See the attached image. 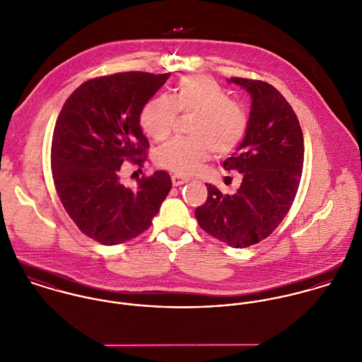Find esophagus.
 <instances>
[{
  "mask_svg": "<svg viewBox=\"0 0 362 362\" xmlns=\"http://www.w3.org/2000/svg\"><path fill=\"white\" fill-rule=\"evenodd\" d=\"M171 182H173L174 187H180V185L187 184L188 180H187V178H182V177H180V175H173V177H171Z\"/></svg>",
  "mask_w": 362,
  "mask_h": 362,
  "instance_id": "1",
  "label": "esophagus"
}]
</instances>
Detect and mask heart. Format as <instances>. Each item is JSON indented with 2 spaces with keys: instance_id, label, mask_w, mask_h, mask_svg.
I'll use <instances>...</instances> for the list:
<instances>
[{
  "instance_id": "1",
  "label": "heart",
  "mask_w": 362,
  "mask_h": 362,
  "mask_svg": "<svg viewBox=\"0 0 362 362\" xmlns=\"http://www.w3.org/2000/svg\"><path fill=\"white\" fill-rule=\"evenodd\" d=\"M178 111L197 114L191 125L192 138H177L156 152V164L177 175H191L211 156L235 151L248 131V112L207 76H189L178 82L174 96L157 95L144 105L141 127L155 141L173 132Z\"/></svg>"
}]
</instances>
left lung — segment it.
Returning <instances> with one entry per match:
<instances>
[{"mask_svg":"<svg viewBox=\"0 0 362 362\" xmlns=\"http://www.w3.org/2000/svg\"><path fill=\"white\" fill-rule=\"evenodd\" d=\"M251 96L248 131L237 152L226 158L227 171H238L234 195L206 184L207 199L197 207L202 230L233 248H247L269 237L286 217L298 191L304 165V138L288 102L272 85L231 78Z\"/></svg>","mask_w":362,"mask_h":362,"instance_id":"obj_1","label":"left lung"}]
</instances>
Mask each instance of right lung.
<instances>
[{
    "label": "right lung",
    "instance_id": "1",
    "mask_svg": "<svg viewBox=\"0 0 362 362\" xmlns=\"http://www.w3.org/2000/svg\"><path fill=\"white\" fill-rule=\"evenodd\" d=\"M170 74L121 72L82 83L64 104L52 134V173L61 204L79 230L103 245L129 241L152 224L171 189L165 171L135 191L121 165H142L149 148L141 111Z\"/></svg>",
    "mask_w": 362,
    "mask_h": 362
}]
</instances>
